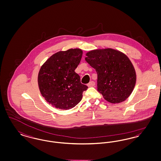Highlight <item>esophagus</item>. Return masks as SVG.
Segmentation results:
<instances>
[{"label": "esophagus", "instance_id": "esophagus-1", "mask_svg": "<svg viewBox=\"0 0 161 161\" xmlns=\"http://www.w3.org/2000/svg\"><path fill=\"white\" fill-rule=\"evenodd\" d=\"M94 86H95V82L93 81H91V82H89V83L87 84V86L88 87H93Z\"/></svg>", "mask_w": 161, "mask_h": 161}]
</instances>
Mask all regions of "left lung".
Segmentation results:
<instances>
[{"label":"left lung","instance_id":"1","mask_svg":"<svg viewBox=\"0 0 161 161\" xmlns=\"http://www.w3.org/2000/svg\"><path fill=\"white\" fill-rule=\"evenodd\" d=\"M85 58L97 75V90L111 103L126 100L133 91L136 81L135 68L128 57L111 48L88 52Z\"/></svg>","mask_w":161,"mask_h":161}]
</instances>
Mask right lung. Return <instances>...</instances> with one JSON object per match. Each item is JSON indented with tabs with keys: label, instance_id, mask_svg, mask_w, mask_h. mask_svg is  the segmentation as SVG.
Segmentation results:
<instances>
[{
	"label": "right lung",
	"instance_id": "obj_1",
	"mask_svg": "<svg viewBox=\"0 0 161 161\" xmlns=\"http://www.w3.org/2000/svg\"><path fill=\"white\" fill-rule=\"evenodd\" d=\"M83 51L70 49L53 54L42 66L38 75L39 89L47 102L57 108L68 110L75 107L88 87L81 84L75 72Z\"/></svg>",
	"mask_w": 161,
	"mask_h": 161
}]
</instances>
